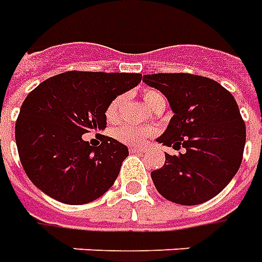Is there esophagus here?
Listing matches in <instances>:
<instances>
[{"instance_id": "esophagus-1", "label": "esophagus", "mask_w": 262, "mask_h": 262, "mask_svg": "<svg viewBox=\"0 0 262 262\" xmlns=\"http://www.w3.org/2000/svg\"><path fill=\"white\" fill-rule=\"evenodd\" d=\"M129 150H130V153H143L144 151L143 147H135V146L129 147Z\"/></svg>"}]
</instances>
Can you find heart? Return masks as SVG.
I'll return each instance as SVG.
<instances>
[{"label": "heart", "mask_w": 262, "mask_h": 262, "mask_svg": "<svg viewBox=\"0 0 262 262\" xmlns=\"http://www.w3.org/2000/svg\"><path fill=\"white\" fill-rule=\"evenodd\" d=\"M143 102L150 111H153L155 106L159 105L160 102H166V99L160 92H157L155 89H147L143 92ZM122 105H123L122 96L115 98L107 105V107H106L107 122H116L118 120L119 116H120V111H122ZM153 135H155V130L151 127H140V126L132 125H122L113 130L115 139H118L119 142L129 144V146H142L146 142V139H149Z\"/></svg>", "instance_id": "b5f03b06"}]
</instances>
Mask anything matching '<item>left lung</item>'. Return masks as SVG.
Returning <instances> with one entry per match:
<instances>
[{
	"label": "left lung",
	"mask_w": 262,
	"mask_h": 262,
	"mask_svg": "<svg viewBox=\"0 0 262 262\" xmlns=\"http://www.w3.org/2000/svg\"><path fill=\"white\" fill-rule=\"evenodd\" d=\"M143 82L160 91L174 113L156 140L182 150L166 153L162 169L151 171L157 191L183 206L215 197L238 171L246 146V125L233 95L197 75H144Z\"/></svg>",
	"instance_id": "obj_1"
}]
</instances>
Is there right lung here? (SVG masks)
<instances>
[{"label": "right lung", "instance_id": "right-lung-1", "mask_svg": "<svg viewBox=\"0 0 262 262\" xmlns=\"http://www.w3.org/2000/svg\"><path fill=\"white\" fill-rule=\"evenodd\" d=\"M140 74L71 71L43 80L24 100L15 123L19 160L29 180L67 204H86L112 187L129 150L100 135L91 146L82 135L106 127V107L137 86Z\"/></svg>", "mask_w": 262, "mask_h": 262}]
</instances>
